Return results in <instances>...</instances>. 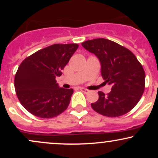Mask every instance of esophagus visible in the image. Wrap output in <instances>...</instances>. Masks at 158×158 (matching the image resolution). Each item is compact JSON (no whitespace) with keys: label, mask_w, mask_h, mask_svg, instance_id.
I'll return each mask as SVG.
<instances>
[{"label":"esophagus","mask_w":158,"mask_h":158,"mask_svg":"<svg viewBox=\"0 0 158 158\" xmlns=\"http://www.w3.org/2000/svg\"><path fill=\"white\" fill-rule=\"evenodd\" d=\"M79 89H80L81 91L84 92V93H85V94H87V93H88V92H89V90L85 89V88H80Z\"/></svg>","instance_id":"1"}]
</instances>
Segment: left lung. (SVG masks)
Returning <instances> with one entry per match:
<instances>
[{"label":"left lung","instance_id":"obj_1","mask_svg":"<svg viewBox=\"0 0 158 158\" xmlns=\"http://www.w3.org/2000/svg\"><path fill=\"white\" fill-rule=\"evenodd\" d=\"M94 53L101 64L105 83L111 86L108 94L98 92L99 99L92 108L106 117H115L128 113L139 102L145 89L144 70L129 50L106 39H95L81 43Z\"/></svg>","mask_w":158,"mask_h":158}]
</instances>
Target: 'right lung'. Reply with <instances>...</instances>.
I'll list each match as a JSON object with an SVG mask.
<instances>
[{"label": "right lung", "instance_id": "right-lung-1", "mask_svg": "<svg viewBox=\"0 0 158 158\" xmlns=\"http://www.w3.org/2000/svg\"><path fill=\"white\" fill-rule=\"evenodd\" d=\"M77 44H56L26 58L15 77V88L25 109L41 118H52L69 106L73 90L60 88L56 78L77 50Z\"/></svg>", "mask_w": 158, "mask_h": 158}]
</instances>
